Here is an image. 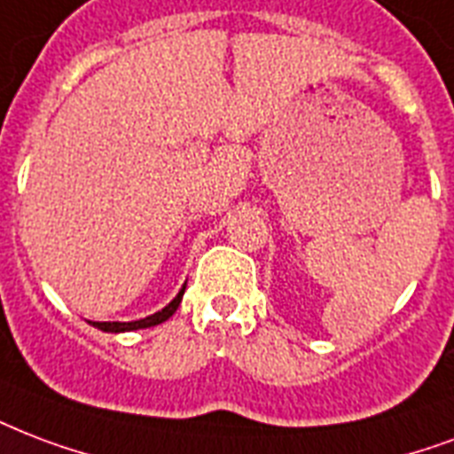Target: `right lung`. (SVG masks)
Wrapping results in <instances>:
<instances>
[{
    "label": "right lung",
    "instance_id": "right-lung-1",
    "mask_svg": "<svg viewBox=\"0 0 454 454\" xmlns=\"http://www.w3.org/2000/svg\"><path fill=\"white\" fill-rule=\"evenodd\" d=\"M183 293H185V286L178 290V295L173 297L171 302L166 304L164 309H159L157 314L145 317V319H140V321H92V326L99 328V331H104V333H126V331H137V328L157 326V324H164L168 317H173V311L178 309V304H181Z\"/></svg>",
    "mask_w": 454,
    "mask_h": 454
}]
</instances>
